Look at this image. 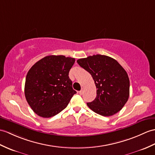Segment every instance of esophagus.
<instances>
[{
    "label": "esophagus",
    "mask_w": 155,
    "mask_h": 155,
    "mask_svg": "<svg viewBox=\"0 0 155 155\" xmlns=\"http://www.w3.org/2000/svg\"><path fill=\"white\" fill-rule=\"evenodd\" d=\"M82 93H83V88H82V89L81 90V91H79V94H80L81 95L82 94Z\"/></svg>",
    "instance_id": "1"
}]
</instances>
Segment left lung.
Segmentation results:
<instances>
[{"mask_svg":"<svg viewBox=\"0 0 155 155\" xmlns=\"http://www.w3.org/2000/svg\"><path fill=\"white\" fill-rule=\"evenodd\" d=\"M77 63L92 75L97 88L96 98L87 106L103 116H113L120 111L129 96V79L120 64L102 55L79 59Z\"/></svg>","mask_w":155,"mask_h":155,"instance_id":"obj_1","label":"left lung"}]
</instances>
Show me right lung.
<instances>
[{"label": "right lung", "mask_w": 155, "mask_h": 155, "mask_svg": "<svg viewBox=\"0 0 155 155\" xmlns=\"http://www.w3.org/2000/svg\"><path fill=\"white\" fill-rule=\"evenodd\" d=\"M74 62L71 57L49 55L38 61L28 72L25 96L39 116L48 118L58 114L77 93L69 77Z\"/></svg>", "instance_id": "right-lung-1"}]
</instances>
